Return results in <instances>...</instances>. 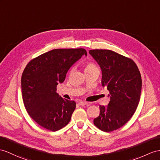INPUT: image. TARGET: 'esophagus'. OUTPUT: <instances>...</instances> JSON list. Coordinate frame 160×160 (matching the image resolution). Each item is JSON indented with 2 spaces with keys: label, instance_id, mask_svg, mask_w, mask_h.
Segmentation results:
<instances>
[{
  "label": "esophagus",
  "instance_id": "esophagus-1",
  "mask_svg": "<svg viewBox=\"0 0 160 160\" xmlns=\"http://www.w3.org/2000/svg\"><path fill=\"white\" fill-rule=\"evenodd\" d=\"M87 104H88V102H83V101H81V102H79V105H81V106H84V105Z\"/></svg>",
  "mask_w": 160,
  "mask_h": 160
}]
</instances>
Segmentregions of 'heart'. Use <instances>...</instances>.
I'll return each instance as SVG.
<instances>
[{
    "instance_id": "obj_1",
    "label": "heart",
    "mask_w": 160,
    "mask_h": 160,
    "mask_svg": "<svg viewBox=\"0 0 160 160\" xmlns=\"http://www.w3.org/2000/svg\"><path fill=\"white\" fill-rule=\"evenodd\" d=\"M97 68L96 66L92 63V62H88L87 63L86 66H85V71H92L93 69H96Z\"/></svg>"
}]
</instances>
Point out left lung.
<instances>
[{
    "mask_svg": "<svg viewBox=\"0 0 160 160\" xmlns=\"http://www.w3.org/2000/svg\"><path fill=\"white\" fill-rule=\"evenodd\" d=\"M89 53L102 71V85L109 91L110 102L100 106L94 125L104 132L118 130L130 119L141 94L142 79L135 62L108 49L89 50Z\"/></svg>",
    "mask_w": 160,
    "mask_h": 160,
    "instance_id": "1",
    "label": "left lung"
}]
</instances>
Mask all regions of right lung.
<instances>
[{
	"mask_svg": "<svg viewBox=\"0 0 160 160\" xmlns=\"http://www.w3.org/2000/svg\"><path fill=\"white\" fill-rule=\"evenodd\" d=\"M86 50L56 49L34 58L21 79L22 99L30 118L38 125L55 132L69 123L76 108L75 101L62 98L56 92L72 66Z\"/></svg>",
	"mask_w": 160,
	"mask_h": 160,
	"instance_id": "1",
	"label": "right lung"
}]
</instances>
